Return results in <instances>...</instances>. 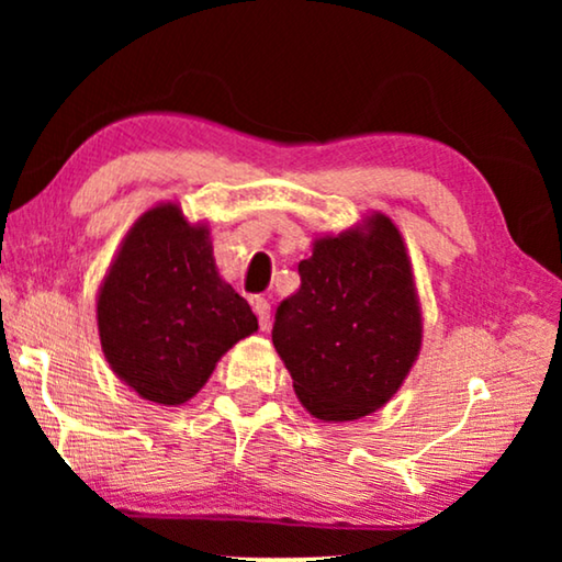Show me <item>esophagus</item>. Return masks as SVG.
Masks as SVG:
<instances>
[{"label": "esophagus", "instance_id": "esophagus-1", "mask_svg": "<svg viewBox=\"0 0 562 562\" xmlns=\"http://www.w3.org/2000/svg\"><path fill=\"white\" fill-rule=\"evenodd\" d=\"M252 312H256V317H258V325H260V329H266L271 327V304H268V299H263V296H256L252 299Z\"/></svg>", "mask_w": 562, "mask_h": 562}]
</instances>
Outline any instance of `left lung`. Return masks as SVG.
Returning <instances> with one entry per match:
<instances>
[{"label": "left lung", "mask_w": 562, "mask_h": 562, "mask_svg": "<svg viewBox=\"0 0 562 562\" xmlns=\"http://www.w3.org/2000/svg\"><path fill=\"white\" fill-rule=\"evenodd\" d=\"M302 286L276 310L273 345L314 417L350 422L381 409L417 360L422 317L394 222L319 237Z\"/></svg>", "instance_id": "8db88e82"}]
</instances>
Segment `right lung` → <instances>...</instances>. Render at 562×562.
<instances>
[{
    "mask_svg": "<svg viewBox=\"0 0 562 562\" xmlns=\"http://www.w3.org/2000/svg\"><path fill=\"white\" fill-rule=\"evenodd\" d=\"M112 371L156 404H183L217 360L258 329L250 304L220 279L206 227L176 204L145 212L114 258L97 302Z\"/></svg>",
    "mask_w": 562,
    "mask_h": 562,
    "instance_id": "1",
    "label": "right lung"
}]
</instances>
